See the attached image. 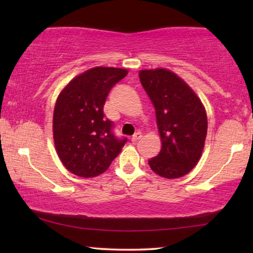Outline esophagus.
I'll return each instance as SVG.
<instances>
[{
	"label": "esophagus",
	"mask_w": 253,
	"mask_h": 253,
	"mask_svg": "<svg viewBox=\"0 0 253 253\" xmlns=\"http://www.w3.org/2000/svg\"><path fill=\"white\" fill-rule=\"evenodd\" d=\"M141 136H143V134H141V132H136L132 136V138H131V141H132V143H136V141H138L141 138Z\"/></svg>",
	"instance_id": "34e87169"
}]
</instances>
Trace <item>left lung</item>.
Returning a JSON list of instances; mask_svg holds the SVG:
<instances>
[{
  "label": "left lung",
  "mask_w": 253,
  "mask_h": 253,
  "mask_svg": "<svg viewBox=\"0 0 253 253\" xmlns=\"http://www.w3.org/2000/svg\"><path fill=\"white\" fill-rule=\"evenodd\" d=\"M139 79L154 106L162 143L160 153L148 165L161 177H182L202 157L206 110L192 88L167 69L140 70Z\"/></svg>",
  "instance_id": "obj_1"
}]
</instances>
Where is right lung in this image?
I'll use <instances>...</instances> for the list:
<instances>
[{"instance_id": "right-lung-1", "label": "right lung", "mask_w": 253, "mask_h": 253, "mask_svg": "<svg viewBox=\"0 0 253 253\" xmlns=\"http://www.w3.org/2000/svg\"><path fill=\"white\" fill-rule=\"evenodd\" d=\"M126 69L96 67L77 76L63 88L55 103L53 134L64 167L81 177L106 171L120 154L126 138H117L114 123L103 114L106 98Z\"/></svg>"}]
</instances>
